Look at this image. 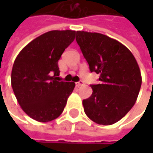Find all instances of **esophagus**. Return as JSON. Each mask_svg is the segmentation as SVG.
Returning <instances> with one entry per match:
<instances>
[{"label":"esophagus","mask_w":153,"mask_h":153,"mask_svg":"<svg viewBox=\"0 0 153 153\" xmlns=\"http://www.w3.org/2000/svg\"><path fill=\"white\" fill-rule=\"evenodd\" d=\"M83 81H79V82H77L75 84H76V86L77 87H80L81 85H83Z\"/></svg>","instance_id":"esophagus-1"}]
</instances>
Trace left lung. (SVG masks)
Instances as JSON below:
<instances>
[{
	"label": "left lung",
	"instance_id": "8db88e82",
	"mask_svg": "<svg viewBox=\"0 0 153 153\" xmlns=\"http://www.w3.org/2000/svg\"><path fill=\"white\" fill-rule=\"evenodd\" d=\"M76 42L91 72L100 74L92 84V95L83 101L87 116L98 125H110L122 119L138 98L141 72L130 51L106 35L77 31Z\"/></svg>",
	"mask_w": 153,
	"mask_h": 153
}]
</instances>
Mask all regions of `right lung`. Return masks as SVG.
Segmentation results:
<instances>
[{"label": "right lung", "mask_w": 153, "mask_h": 153, "mask_svg": "<svg viewBox=\"0 0 153 153\" xmlns=\"http://www.w3.org/2000/svg\"><path fill=\"white\" fill-rule=\"evenodd\" d=\"M75 31L52 30L36 38L16 57L11 86L23 111L39 122H49L63 112L75 83L60 81L58 60L74 40Z\"/></svg>", "instance_id": "right-lung-1"}]
</instances>
